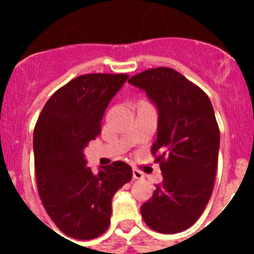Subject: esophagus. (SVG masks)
I'll list each match as a JSON object with an SVG mask.
<instances>
[{
  "label": "esophagus",
  "mask_w": 254,
  "mask_h": 254,
  "mask_svg": "<svg viewBox=\"0 0 254 254\" xmlns=\"http://www.w3.org/2000/svg\"><path fill=\"white\" fill-rule=\"evenodd\" d=\"M145 178V174L138 169H133V179H143Z\"/></svg>",
  "instance_id": "obj_1"
}]
</instances>
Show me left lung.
Masks as SVG:
<instances>
[{
    "instance_id": "left-lung-1",
    "label": "left lung",
    "mask_w": 254,
    "mask_h": 254,
    "mask_svg": "<svg viewBox=\"0 0 254 254\" xmlns=\"http://www.w3.org/2000/svg\"><path fill=\"white\" fill-rule=\"evenodd\" d=\"M158 108L151 154L163 181L141 215L159 233H178L200 217L215 183L220 130L208 96L175 69H146L129 79Z\"/></svg>"
}]
</instances>
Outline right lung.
<instances>
[{
  "label": "right lung",
  "instance_id": "right-lung-1",
  "mask_svg": "<svg viewBox=\"0 0 254 254\" xmlns=\"http://www.w3.org/2000/svg\"><path fill=\"white\" fill-rule=\"evenodd\" d=\"M125 73H88L59 88L34 129L38 192L46 212L67 236L91 240L109 227L112 197L131 179V167L116 161L95 175L84 147L101 133L104 112L127 81Z\"/></svg>",
  "mask_w": 254,
  "mask_h": 254
}]
</instances>
